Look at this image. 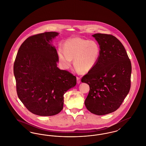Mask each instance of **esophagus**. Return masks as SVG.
<instances>
[{"label":"esophagus","mask_w":146,"mask_h":146,"mask_svg":"<svg viewBox=\"0 0 146 146\" xmlns=\"http://www.w3.org/2000/svg\"><path fill=\"white\" fill-rule=\"evenodd\" d=\"M76 80H77V83H80L81 81H80V78H79V77H76Z\"/></svg>","instance_id":"obj_1"}]
</instances>
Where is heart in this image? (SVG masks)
<instances>
[{
  "instance_id": "b5f03b06",
  "label": "heart",
  "mask_w": 146,
  "mask_h": 146,
  "mask_svg": "<svg viewBox=\"0 0 146 146\" xmlns=\"http://www.w3.org/2000/svg\"><path fill=\"white\" fill-rule=\"evenodd\" d=\"M101 48L97 42L79 38H71L64 42L62 49L57 51L58 60L64 69L73 64L78 71L85 73L92 70L97 64Z\"/></svg>"
}]
</instances>
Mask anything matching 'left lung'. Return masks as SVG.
<instances>
[{"label": "left lung", "instance_id": "8db88e82", "mask_svg": "<svg viewBox=\"0 0 146 146\" xmlns=\"http://www.w3.org/2000/svg\"><path fill=\"white\" fill-rule=\"evenodd\" d=\"M97 40L101 54L96 66L83 76L89 85L85 101L88 111L98 115L115 111L127 95L131 86V63L121 42L111 35H92Z\"/></svg>", "mask_w": 146, "mask_h": 146}]
</instances>
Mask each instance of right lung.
I'll return each mask as SVG.
<instances>
[{"label":"right lung","instance_id":"1","mask_svg":"<svg viewBox=\"0 0 146 146\" xmlns=\"http://www.w3.org/2000/svg\"><path fill=\"white\" fill-rule=\"evenodd\" d=\"M58 35L50 32L28 37L14 62L18 97L29 111L40 116L61 111L63 95L76 85V76L57 67L58 57L51 42Z\"/></svg>","mask_w":146,"mask_h":146}]
</instances>
